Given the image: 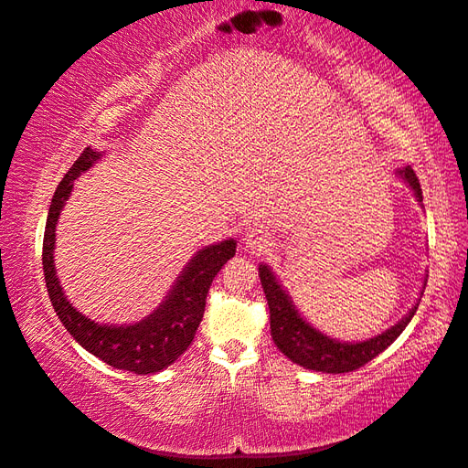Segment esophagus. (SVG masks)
I'll list each match as a JSON object with an SVG mask.
<instances>
[{
  "instance_id": "1",
  "label": "esophagus",
  "mask_w": 468,
  "mask_h": 468,
  "mask_svg": "<svg viewBox=\"0 0 468 468\" xmlns=\"http://www.w3.org/2000/svg\"><path fill=\"white\" fill-rule=\"evenodd\" d=\"M244 249L250 252H263L269 247V236L263 232V229H250L247 236L242 239Z\"/></svg>"
}]
</instances>
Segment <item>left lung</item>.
I'll return each instance as SVG.
<instances>
[{
    "label": "left lung",
    "instance_id": "8db88e82",
    "mask_svg": "<svg viewBox=\"0 0 468 468\" xmlns=\"http://www.w3.org/2000/svg\"><path fill=\"white\" fill-rule=\"evenodd\" d=\"M400 175L411 185L415 195L421 201V185L420 178L415 176V172L411 168H405L400 170ZM259 277L269 304V321H271V337L275 346L293 364L304 366L306 370H316L324 374L354 372L357 367L372 362L376 356L382 354L405 331V326L411 323L413 314L417 313V306H420L415 304L403 321L392 326L387 333L378 335V337L364 343H339L324 337L323 333L314 331L306 321H302L296 308L292 306L288 293L282 290V285L277 283L273 273L269 271V267L261 265Z\"/></svg>",
    "mask_w": 468,
    "mask_h": 468
}]
</instances>
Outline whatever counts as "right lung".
I'll list each match as a JSON object with an SVG mask.
<instances>
[{"instance_id": "1", "label": "right lung", "mask_w": 468, "mask_h": 468, "mask_svg": "<svg viewBox=\"0 0 468 468\" xmlns=\"http://www.w3.org/2000/svg\"><path fill=\"white\" fill-rule=\"evenodd\" d=\"M98 155L101 154H96L92 147H86L80 158L73 162V166L63 176L53 195L43 239V269L47 292L65 329L90 354L101 357L104 364L119 367V370L133 374H154L175 364L193 343L197 326L201 324L205 313V300H207L213 277L234 257L236 242L224 240L197 252V257L188 263L180 280L168 293L166 302L154 314L147 316L145 321L129 326H106L90 321L84 314H80L63 296V290L55 275L53 247L57 218H59L65 199L71 193L73 180L92 166Z\"/></svg>"}]
</instances>
